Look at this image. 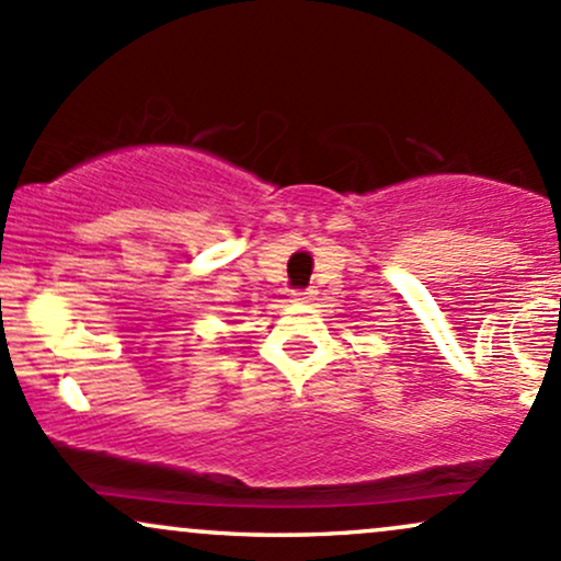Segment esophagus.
I'll return each instance as SVG.
<instances>
[{
    "label": "esophagus",
    "mask_w": 561,
    "mask_h": 561,
    "mask_svg": "<svg viewBox=\"0 0 561 561\" xmlns=\"http://www.w3.org/2000/svg\"><path fill=\"white\" fill-rule=\"evenodd\" d=\"M293 300L295 302H313L317 300V293H313V289H302V293L293 295Z\"/></svg>",
    "instance_id": "obj_1"
}]
</instances>
